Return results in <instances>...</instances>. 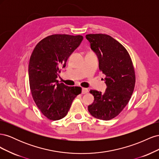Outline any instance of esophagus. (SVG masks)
<instances>
[{"mask_svg": "<svg viewBox=\"0 0 159 159\" xmlns=\"http://www.w3.org/2000/svg\"><path fill=\"white\" fill-rule=\"evenodd\" d=\"M88 92V89L87 88H82V89H81V93L82 94H85Z\"/></svg>", "mask_w": 159, "mask_h": 159, "instance_id": "34e87169", "label": "esophagus"}]
</instances>
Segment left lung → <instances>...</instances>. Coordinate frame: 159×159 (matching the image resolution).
Instances as JSON below:
<instances>
[{
    "mask_svg": "<svg viewBox=\"0 0 159 159\" xmlns=\"http://www.w3.org/2000/svg\"><path fill=\"white\" fill-rule=\"evenodd\" d=\"M85 38L98 57L107 85L104 93L90 91L94 102L88 105V111L93 117L107 121L121 113L131 99L135 84L134 68L127 50L111 36L91 34Z\"/></svg>",
    "mask_w": 159,
    "mask_h": 159,
    "instance_id": "1",
    "label": "left lung"
}]
</instances>
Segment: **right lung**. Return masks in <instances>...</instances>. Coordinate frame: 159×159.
<instances>
[{
    "mask_svg": "<svg viewBox=\"0 0 159 159\" xmlns=\"http://www.w3.org/2000/svg\"><path fill=\"white\" fill-rule=\"evenodd\" d=\"M83 38L80 35H51L38 42L32 53L28 65L30 91L37 107L48 119L64 118L81 92L80 87L60 84L57 78Z\"/></svg>",
    "mask_w": 159,
    "mask_h": 159,
    "instance_id": "add662e5",
    "label": "right lung"
}]
</instances>
